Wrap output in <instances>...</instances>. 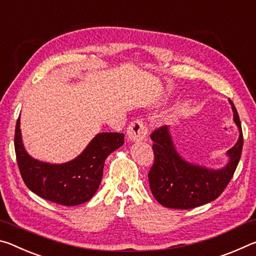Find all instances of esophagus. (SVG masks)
Instances as JSON below:
<instances>
[{
    "mask_svg": "<svg viewBox=\"0 0 256 256\" xmlns=\"http://www.w3.org/2000/svg\"><path fill=\"white\" fill-rule=\"evenodd\" d=\"M148 134V128H146V124L140 120H136L131 122L128 128V136L131 141H142L146 138Z\"/></svg>",
    "mask_w": 256,
    "mask_h": 256,
    "instance_id": "obj_1",
    "label": "esophagus"
}]
</instances>
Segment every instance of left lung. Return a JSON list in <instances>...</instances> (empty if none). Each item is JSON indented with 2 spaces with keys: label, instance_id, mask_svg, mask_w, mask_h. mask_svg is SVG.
Listing matches in <instances>:
<instances>
[{
  "label": "left lung",
  "instance_id": "1",
  "mask_svg": "<svg viewBox=\"0 0 256 256\" xmlns=\"http://www.w3.org/2000/svg\"><path fill=\"white\" fill-rule=\"evenodd\" d=\"M229 102L240 133L237 144L227 152L230 160L222 170H211L186 162L176 152L167 126L154 128L151 133L154 159L148 178L152 196L162 206L170 209H193L216 200L227 188L240 162L244 144L240 116L234 102Z\"/></svg>",
  "mask_w": 256,
  "mask_h": 256
}]
</instances>
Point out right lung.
<instances>
[{"label": "right lung", "instance_id": "obj_1", "mask_svg": "<svg viewBox=\"0 0 256 256\" xmlns=\"http://www.w3.org/2000/svg\"><path fill=\"white\" fill-rule=\"evenodd\" d=\"M123 144V133H100L74 160L50 164L34 160L26 152L20 118L16 125L14 150L24 184L38 196L66 206L81 204L94 196L102 178L106 158Z\"/></svg>", "mask_w": 256, "mask_h": 256}]
</instances>
